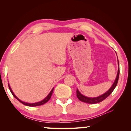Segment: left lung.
<instances>
[{
    "label": "left lung",
    "mask_w": 131,
    "mask_h": 131,
    "mask_svg": "<svg viewBox=\"0 0 131 131\" xmlns=\"http://www.w3.org/2000/svg\"><path fill=\"white\" fill-rule=\"evenodd\" d=\"M118 66H119V62H118ZM119 68H118V73H117V75L116 79V80L114 82L113 85L111 87V88L108 90L107 92H105V94L101 95L98 97H87L84 96L83 95H82L80 92H79V91L77 89L76 91V93H77V97L80 101L83 102H85L87 103H90V104H95V103H97L101 102L103 101V100L107 97L109 95L112 94V92L113 91V90H114V88H116L117 86V84L118 83V78H119Z\"/></svg>",
    "instance_id": "1"
}]
</instances>
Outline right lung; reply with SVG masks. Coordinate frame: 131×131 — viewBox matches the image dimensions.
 <instances>
[{
	"label": "right lung",
	"mask_w": 131,
	"mask_h": 131,
	"mask_svg": "<svg viewBox=\"0 0 131 131\" xmlns=\"http://www.w3.org/2000/svg\"><path fill=\"white\" fill-rule=\"evenodd\" d=\"M8 87H9V89H10V91H11V92H12V95H13V96H14L15 98H16L18 101H19L21 103H23V105H26V106H31V107H34V106H40V105H44V104H45L46 103H47V102L50 100V98H51V95H52V92H53V90H54V88H52V90L51 91V92H50V94H48V95H47V96L46 97L45 99H44L43 101H40V102H37V103H26V102H23V101H21V100H19V99L18 98V97L15 96V95H14V93H13V92L12 91V89H11V88H10V85H9V84H8Z\"/></svg>",
	"instance_id": "obj_1"
}]
</instances>
